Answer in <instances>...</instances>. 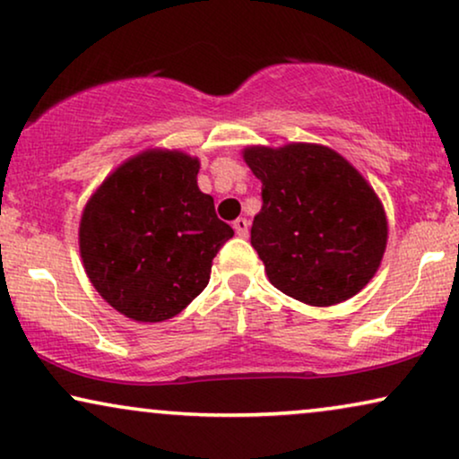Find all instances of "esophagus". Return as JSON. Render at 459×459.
<instances>
[{"mask_svg": "<svg viewBox=\"0 0 459 459\" xmlns=\"http://www.w3.org/2000/svg\"><path fill=\"white\" fill-rule=\"evenodd\" d=\"M248 228H250V221H248V219L240 217V219H236V221H234V230H236V234H238V236L247 238V236H248Z\"/></svg>", "mask_w": 459, "mask_h": 459, "instance_id": "1", "label": "esophagus"}]
</instances>
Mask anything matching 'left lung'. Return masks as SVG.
<instances>
[{
    "instance_id": "obj_1",
    "label": "left lung",
    "mask_w": 459,
    "mask_h": 459,
    "mask_svg": "<svg viewBox=\"0 0 459 459\" xmlns=\"http://www.w3.org/2000/svg\"><path fill=\"white\" fill-rule=\"evenodd\" d=\"M244 160L263 184L250 244L269 281L313 307L355 297L386 248V217L368 181L316 143L253 146Z\"/></svg>"
}]
</instances>
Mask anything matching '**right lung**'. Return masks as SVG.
<instances>
[{
    "instance_id": "obj_1",
    "label": "right lung",
    "mask_w": 459,
    "mask_h": 459,
    "mask_svg": "<svg viewBox=\"0 0 459 459\" xmlns=\"http://www.w3.org/2000/svg\"><path fill=\"white\" fill-rule=\"evenodd\" d=\"M198 169L184 152L137 154L98 187L81 217V259L93 288L135 322L184 311L234 236L198 190Z\"/></svg>"
}]
</instances>
